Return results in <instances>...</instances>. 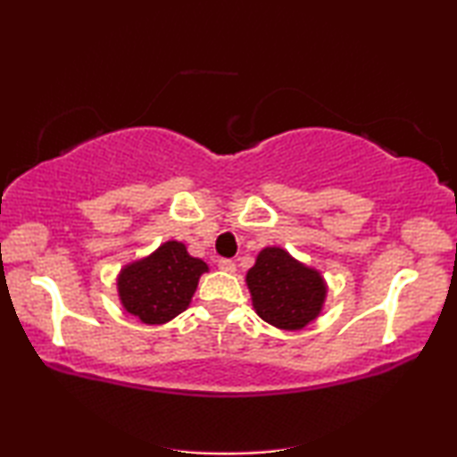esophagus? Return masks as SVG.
I'll use <instances>...</instances> for the list:
<instances>
[{
    "label": "esophagus",
    "instance_id": "esophagus-1",
    "mask_svg": "<svg viewBox=\"0 0 457 457\" xmlns=\"http://www.w3.org/2000/svg\"><path fill=\"white\" fill-rule=\"evenodd\" d=\"M219 268L222 271H227V273H235L237 271V265H235L233 259H219Z\"/></svg>",
    "mask_w": 457,
    "mask_h": 457
}]
</instances>
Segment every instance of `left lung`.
<instances>
[{
	"instance_id": "left-lung-1",
	"label": "left lung",
	"mask_w": 457,
	"mask_h": 457,
	"mask_svg": "<svg viewBox=\"0 0 457 457\" xmlns=\"http://www.w3.org/2000/svg\"><path fill=\"white\" fill-rule=\"evenodd\" d=\"M253 308L270 325L298 331L319 317L327 296L325 279L279 247H265L247 271Z\"/></svg>"
}]
</instances>
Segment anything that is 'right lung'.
Listing matches in <instances>:
<instances>
[{"mask_svg":"<svg viewBox=\"0 0 457 457\" xmlns=\"http://www.w3.org/2000/svg\"><path fill=\"white\" fill-rule=\"evenodd\" d=\"M208 265L192 257L184 243L167 241L149 257L135 262L118 276L122 306L146 325H163L189 306L198 279Z\"/></svg>","mask_w":457,"mask_h":457,"instance_id":"add662e5","label":"right lung"}]
</instances>
